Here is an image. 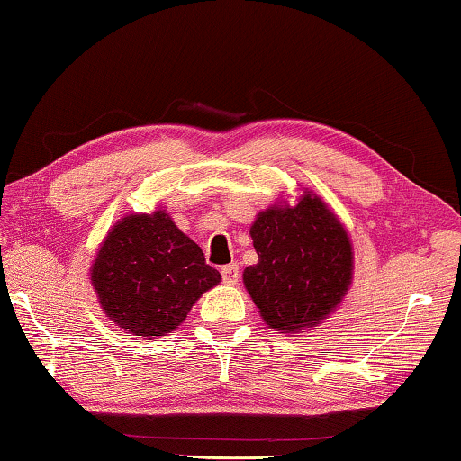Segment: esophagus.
Segmentation results:
<instances>
[{
  "label": "esophagus",
  "instance_id": "34e87169",
  "mask_svg": "<svg viewBox=\"0 0 461 461\" xmlns=\"http://www.w3.org/2000/svg\"><path fill=\"white\" fill-rule=\"evenodd\" d=\"M221 279L225 285H236L240 281V267L236 262L221 267Z\"/></svg>",
  "mask_w": 461,
  "mask_h": 461
}]
</instances>
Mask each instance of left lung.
<instances>
[{
	"instance_id": "left-lung-1",
	"label": "left lung",
	"mask_w": 461,
	"mask_h": 461,
	"mask_svg": "<svg viewBox=\"0 0 461 461\" xmlns=\"http://www.w3.org/2000/svg\"><path fill=\"white\" fill-rule=\"evenodd\" d=\"M250 236L258 265L244 270V285L270 328L316 326L345 297L353 248L318 196L305 193L295 207H270L257 217Z\"/></svg>"
}]
</instances>
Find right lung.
<instances>
[{"instance_id": "1", "label": "right lung", "mask_w": 461, "mask_h": 461, "mask_svg": "<svg viewBox=\"0 0 461 461\" xmlns=\"http://www.w3.org/2000/svg\"><path fill=\"white\" fill-rule=\"evenodd\" d=\"M221 279L164 211L129 215L108 233L92 283L111 322L135 336H164Z\"/></svg>"}]
</instances>
